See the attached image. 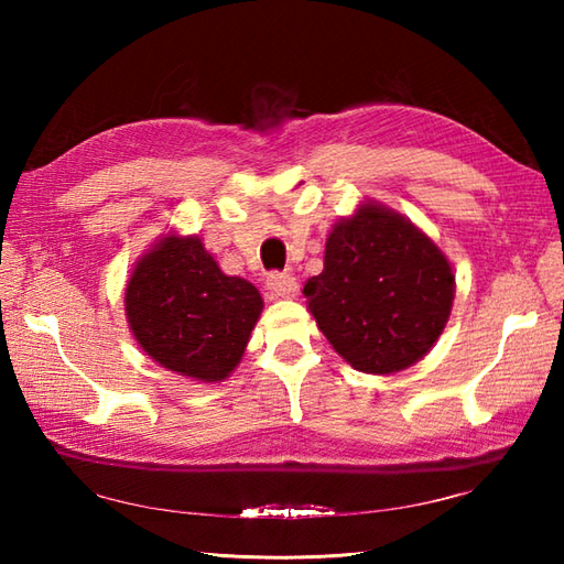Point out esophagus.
Instances as JSON below:
<instances>
[{"instance_id":"1","label":"esophagus","mask_w":564,"mask_h":564,"mask_svg":"<svg viewBox=\"0 0 564 564\" xmlns=\"http://www.w3.org/2000/svg\"><path fill=\"white\" fill-rule=\"evenodd\" d=\"M267 289L273 297H293L297 293V281L293 273L273 271L267 275Z\"/></svg>"}]
</instances>
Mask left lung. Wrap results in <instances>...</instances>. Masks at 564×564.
Returning a JSON list of instances; mask_svg holds the SVG:
<instances>
[{
    "label": "left lung",
    "mask_w": 564,
    "mask_h": 564,
    "mask_svg": "<svg viewBox=\"0 0 564 564\" xmlns=\"http://www.w3.org/2000/svg\"><path fill=\"white\" fill-rule=\"evenodd\" d=\"M453 293L443 251L402 215L370 203L334 227L325 269L303 289L337 354L378 376L416 364L434 346Z\"/></svg>",
    "instance_id": "obj_1"
}]
</instances>
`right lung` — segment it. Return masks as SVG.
Instances as JSON below:
<instances>
[{"instance_id":"obj_1","label":"right lung","mask_w":564,"mask_h":564,"mask_svg":"<svg viewBox=\"0 0 564 564\" xmlns=\"http://www.w3.org/2000/svg\"><path fill=\"white\" fill-rule=\"evenodd\" d=\"M261 307L254 285L225 275L198 237H164L126 289V315L142 349L203 382L232 373Z\"/></svg>"}]
</instances>
